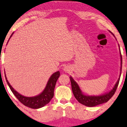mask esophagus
Returning a JSON list of instances; mask_svg holds the SVG:
<instances>
[{
	"instance_id": "34e87169",
	"label": "esophagus",
	"mask_w": 127,
	"mask_h": 127,
	"mask_svg": "<svg viewBox=\"0 0 127 127\" xmlns=\"http://www.w3.org/2000/svg\"><path fill=\"white\" fill-rule=\"evenodd\" d=\"M64 70L65 71H68V70H69L68 67H65L64 68Z\"/></svg>"
}]
</instances>
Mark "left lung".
<instances>
[{
  "label": "left lung",
  "instance_id": "1",
  "mask_svg": "<svg viewBox=\"0 0 127 127\" xmlns=\"http://www.w3.org/2000/svg\"><path fill=\"white\" fill-rule=\"evenodd\" d=\"M114 35V34H113ZM120 56H121V68H122V56H121V52H120ZM120 72V75L121 76ZM71 84V88L72 92L76 99L78 101L79 103L84 104L86 106H88V107H94V106L99 105V104L104 103L109 101L111 97L114 95V94L116 92V89L117 88L118 85H119L120 78L118 79L117 82H116V85H114L112 90L108 92L107 94L101 96H87L85 95L82 94L81 92L79 87L78 85L77 82L74 80L73 78L71 77H70Z\"/></svg>",
  "mask_w": 127,
  "mask_h": 127
}]
</instances>
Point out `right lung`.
Here are the masks:
<instances>
[{
	"label": "right lung",
	"mask_w": 127,
	"mask_h": 127,
	"mask_svg": "<svg viewBox=\"0 0 127 127\" xmlns=\"http://www.w3.org/2000/svg\"><path fill=\"white\" fill-rule=\"evenodd\" d=\"M13 34V33L11 35L10 38H11ZM60 74L59 71H57L53 74H52L49 79L46 88L44 89V91L39 95L34 96V97H26V96H24L18 94L16 91H15L13 88V87L9 84L8 80L7 79L6 75H5V78H6L7 83L10 88L11 92L13 93V94L21 103H23L25 106L31 108V109H39V108L43 107L46 104L49 103L53 98L56 83L57 79L59 78V76H60Z\"/></svg>",
	"instance_id": "right-lung-1"
}]
</instances>
